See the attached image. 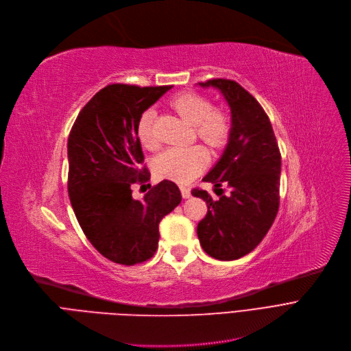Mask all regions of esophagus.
<instances>
[{"instance_id": "34e87169", "label": "esophagus", "mask_w": 351, "mask_h": 351, "mask_svg": "<svg viewBox=\"0 0 351 351\" xmlns=\"http://www.w3.org/2000/svg\"><path fill=\"white\" fill-rule=\"evenodd\" d=\"M180 191H181L182 198H190V197H191L190 189H189V187H186V186H180Z\"/></svg>"}]
</instances>
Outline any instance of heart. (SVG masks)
Segmentation results:
<instances>
[{
  "label": "heart",
  "mask_w": 351,
  "mask_h": 351,
  "mask_svg": "<svg viewBox=\"0 0 351 351\" xmlns=\"http://www.w3.org/2000/svg\"><path fill=\"white\" fill-rule=\"evenodd\" d=\"M173 108L194 124L195 134L211 148H223L231 134V115L223 108H213L211 99L203 94L186 91L171 99ZM156 111L145 110L138 119L137 134L145 148L154 149ZM208 162V153L203 145H176L167 148L154 162L156 173L176 182H189L204 170Z\"/></svg>",
  "instance_id": "b5f03b06"
}]
</instances>
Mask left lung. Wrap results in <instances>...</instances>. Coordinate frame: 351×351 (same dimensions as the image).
Segmentation results:
<instances>
[{
  "label": "left lung",
  "instance_id": "8db88e82",
  "mask_svg": "<svg viewBox=\"0 0 351 351\" xmlns=\"http://www.w3.org/2000/svg\"><path fill=\"white\" fill-rule=\"evenodd\" d=\"M220 90L231 110L232 130L221 158L203 181L230 187V194L211 195L194 189L208 211L197 226L204 252L223 261L237 260L261 243L270 230L280 204L281 156L271 123L257 99L239 82L214 78L198 82Z\"/></svg>",
  "mask_w": 351,
  "mask_h": 351
}]
</instances>
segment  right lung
<instances>
[{
	"instance_id": "add662e5",
	"label": "right lung",
	"mask_w": 351,
	"mask_h": 351,
	"mask_svg": "<svg viewBox=\"0 0 351 351\" xmlns=\"http://www.w3.org/2000/svg\"><path fill=\"white\" fill-rule=\"evenodd\" d=\"M170 86L110 84L82 107L69 137V195L88 241L112 263L134 265L158 247V224L181 202L162 180L143 199L131 186L149 180L137 134L140 115Z\"/></svg>"
}]
</instances>
